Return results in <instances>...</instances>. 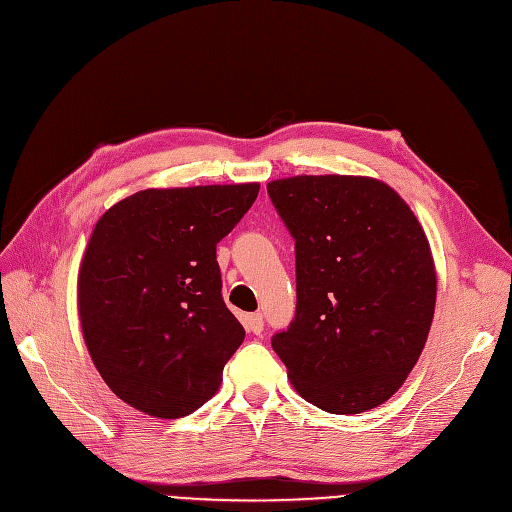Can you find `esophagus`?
Here are the masks:
<instances>
[{
  "instance_id": "34e87169",
  "label": "esophagus",
  "mask_w": 512,
  "mask_h": 512,
  "mask_svg": "<svg viewBox=\"0 0 512 512\" xmlns=\"http://www.w3.org/2000/svg\"><path fill=\"white\" fill-rule=\"evenodd\" d=\"M246 327H249V331H251V333L259 335V333L263 331V316H261L259 312L249 314V316H246Z\"/></svg>"
}]
</instances>
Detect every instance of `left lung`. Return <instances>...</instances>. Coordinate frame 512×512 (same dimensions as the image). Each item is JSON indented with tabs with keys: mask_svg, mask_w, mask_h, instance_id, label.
Here are the masks:
<instances>
[{
	"mask_svg": "<svg viewBox=\"0 0 512 512\" xmlns=\"http://www.w3.org/2000/svg\"><path fill=\"white\" fill-rule=\"evenodd\" d=\"M268 194L295 238V320L272 339L295 392L337 415L380 407L418 363L437 304L422 223L363 175L276 179Z\"/></svg>",
	"mask_w": 512,
	"mask_h": 512,
	"instance_id": "8db88e82",
	"label": "left lung"
}]
</instances>
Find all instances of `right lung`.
I'll use <instances>...</instances> for the list:
<instances>
[{
  "mask_svg": "<svg viewBox=\"0 0 512 512\" xmlns=\"http://www.w3.org/2000/svg\"><path fill=\"white\" fill-rule=\"evenodd\" d=\"M257 194L259 183L149 187L94 223L78 314L94 367L126 405L175 420L219 390L244 329L221 297L217 242Z\"/></svg>",
  "mask_w": 512,
  "mask_h": 512,
  "instance_id": "1",
  "label": "right lung"
}]
</instances>
